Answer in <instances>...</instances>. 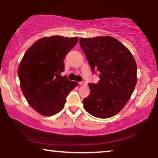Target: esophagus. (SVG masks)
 <instances>
[{
    "label": "esophagus",
    "instance_id": "obj_1",
    "mask_svg": "<svg viewBox=\"0 0 158 158\" xmlns=\"http://www.w3.org/2000/svg\"><path fill=\"white\" fill-rule=\"evenodd\" d=\"M79 85H87V82H86V81H80V82H79Z\"/></svg>",
    "mask_w": 158,
    "mask_h": 158
}]
</instances>
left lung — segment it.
I'll return each mask as SVG.
<instances>
[{"instance_id":"obj_1","label":"left lung","mask_w":158,"mask_h":158,"mask_svg":"<svg viewBox=\"0 0 158 158\" xmlns=\"http://www.w3.org/2000/svg\"><path fill=\"white\" fill-rule=\"evenodd\" d=\"M79 45L92 71L100 72L98 84H89L90 94L83 100L89 114L108 118L124 108L137 82V66L133 55L114 37L80 38Z\"/></svg>"}]
</instances>
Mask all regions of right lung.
<instances>
[{"instance_id":"add662e5","label":"right lung","mask_w":158,"mask_h":158,"mask_svg":"<svg viewBox=\"0 0 158 158\" xmlns=\"http://www.w3.org/2000/svg\"><path fill=\"white\" fill-rule=\"evenodd\" d=\"M77 37H45L28 48L18 68L22 93L29 106L44 116H51L64 108L68 94L78 85L60 73L66 54L78 42Z\"/></svg>"}]
</instances>
